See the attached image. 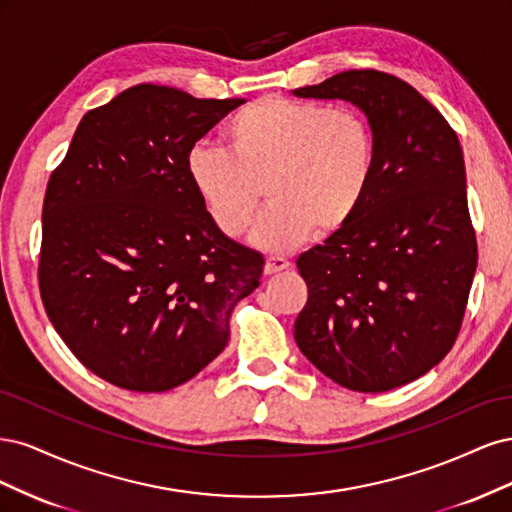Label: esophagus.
Here are the masks:
<instances>
[{
	"label": "esophagus",
	"mask_w": 512,
	"mask_h": 512,
	"mask_svg": "<svg viewBox=\"0 0 512 512\" xmlns=\"http://www.w3.org/2000/svg\"><path fill=\"white\" fill-rule=\"evenodd\" d=\"M290 267V262L286 258H280V256H269L267 262H265V273L267 275H275L280 271H286Z\"/></svg>",
	"instance_id": "esophagus-1"
}]
</instances>
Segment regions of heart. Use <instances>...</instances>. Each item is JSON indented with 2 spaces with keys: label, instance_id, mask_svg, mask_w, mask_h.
Instances as JSON below:
<instances>
[{
  "label": "heart",
  "instance_id": "1",
  "mask_svg": "<svg viewBox=\"0 0 512 512\" xmlns=\"http://www.w3.org/2000/svg\"><path fill=\"white\" fill-rule=\"evenodd\" d=\"M224 141L228 151L194 147L188 177L226 237L250 226L267 183L271 203L252 230L267 252L348 226L376 173L374 132L352 108L265 96L226 121Z\"/></svg>",
  "mask_w": 512,
  "mask_h": 512
}]
</instances>
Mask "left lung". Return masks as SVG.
I'll use <instances>...</instances> for the list:
<instances>
[{"label":"left lung","mask_w":512,"mask_h":512,"mask_svg":"<svg viewBox=\"0 0 512 512\" xmlns=\"http://www.w3.org/2000/svg\"><path fill=\"white\" fill-rule=\"evenodd\" d=\"M292 94L352 102L376 138V173L361 209L297 258L309 297L294 339L350 391L397 389L453 348L474 280L459 138L436 106L386 72H339Z\"/></svg>","instance_id":"left-lung-1"}]
</instances>
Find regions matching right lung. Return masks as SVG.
Here are the masks:
<instances>
[{
  "mask_svg": "<svg viewBox=\"0 0 512 512\" xmlns=\"http://www.w3.org/2000/svg\"><path fill=\"white\" fill-rule=\"evenodd\" d=\"M245 100L143 83L89 111L46 185L40 294L89 371L162 393L230 337L265 258L215 226L188 177L192 147Z\"/></svg>",
  "mask_w": 512,
  "mask_h": 512,
  "instance_id": "right-lung-1",
  "label": "right lung"
}]
</instances>
